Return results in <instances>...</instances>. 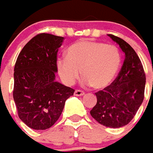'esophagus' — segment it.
<instances>
[{"instance_id": "34e87169", "label": "esophagus", "mask_w": 153, "mask_h": 153, "mask_svg": "<svg viewBox=\"0 0 153 153\" xmlns=\"http://www.w3.org/2000/svg\"><path fill=\"white\" fill-rule=\"evenodd\" d=\"M85 95V92L81 90H76L74 92V96H82Z\"/></svg>"}]
</instances>
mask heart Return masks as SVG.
Here are the masks:
<instances>
[{
  "instance_id": "b5f03b06",
  "label": "heart",
  "mask_w": 153,
  "mask_h": 153,
  "mask_svg": "<svg viewBox=\"0 0 153 153\" xmlns=\"http://www.w3.org/2000/svg\"><path fill=\"white\" fill-rule=\"evenodd\" d=\"M120 64L121 54L114 45L80 40L68 48L67 58L57 59V70L66 85H73L82 73L84 84L103 89L113 82Z\"/></svg>"
}]
</instances>
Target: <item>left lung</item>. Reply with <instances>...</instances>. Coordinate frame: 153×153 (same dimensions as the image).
<instances>
[{"label":"left lung","mask_w":153,"mask_h":153,"mask_svg":"<svg viewBox=\"0 0 153 153\" xmlns=\"http://www.w3.org/2000/svg\"><path fill=\"white\" fill-rule=\"evenodd\" d=\"M124 53V61L116 79L96 93L97 103L91 115L100 124L120 128L134 119L144 98L146 76L139 57L124 40L108 34Z\"/></svg>","instance_id":"1"}]
</instances>
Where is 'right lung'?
I'll return each mask as SVG.
<instances>
[{
	"instance_id": "right-lung-1",
	"label": "right lung",
	"mask_w": 153,
	"mask_h": 153,
	"mask_svg": "<svg viewBox=\"0 0 153 153\" xmlns=\"http://www.w3.org/2000/svg\"><path fill=\"white\" fill-rule=\"evenodd\" d=\"M64 38L39 33L23 48L14 69L13 97L18 115L35 130L48 129L59 119L74 89L56 82L57 55Z\"/></svg>"
}]
</instances>
